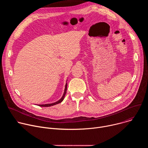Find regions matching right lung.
Instances as JSON below:
<instances>
[{
  "instance_id": "right-lung-1",
  "label": "right lung",
  "mask_w": 148,
  "mask_h": 148,
  "mask_svg": "<svg viewBox=\"0 0 148 148\" xmlns=\"http://www.w3.org/2000/svg\"><path fill=\"white\" fill-rule=\"evenodd\" d=\"M67 83L66 82V86H65V89H64V94H63L62 97L57 101L54 102V103H46V104H41V105H38V106L40 107H51V106H53V105H56V104H58L59 103H61L63 99H64V97L66 95V91H67Z\"/></svg>"
}]
</instances>
